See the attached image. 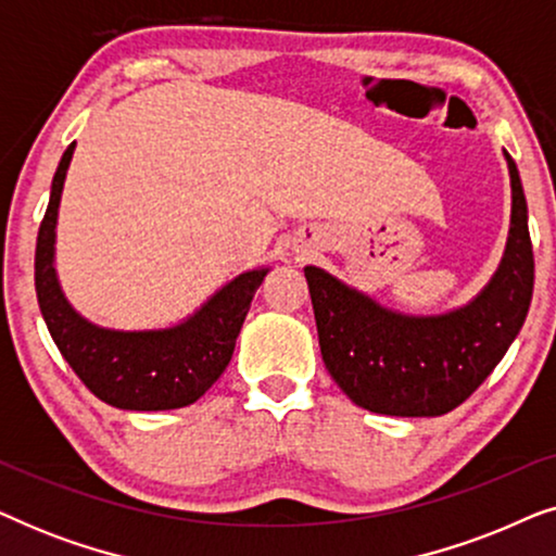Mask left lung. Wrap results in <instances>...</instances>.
I'll return each instance as SVG.
<instances>
[{
  "mask_svg": "<svg viewBox=\"0 0 556 556\" xmlns=\"http://www.w3.org/2000/svg\"><path fill=\"white\" fill-rule=\"evenodd\" d=\"M504 154L511 174V230L496 276L468 306L405 316L316 265L303 268L324 364L354 405L394 417L451 413L483 384L521 331L534 293V250L519 169Z\"/></svg>",
  "mask_w": 556,
  "mask_h": 556,
  "instance_id": "obj_1",
  "label": "left lung"
}]
</instances>
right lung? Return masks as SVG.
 Listing matches in <instances>:
<instances>
[{"mask_svg":"<svg viewBox=\"0 0 556 556\" xmlns=\"http://www.w3.org/2000/svg\"><path fill=\"white\" fill-rule=\"evenodd\" d=\"M73 149L75 143L65 149L52 177L35 250V291L50 337L80 382L105 405L139 413L192 405L230 364L235 339L268 268L242 273L172 329L113 331L86 321L65 301L52 265L60 194Z\"/></svg>","mask_w":556,"mask_h":556,"instance_id":"add662e5","label":"right lung"}]
</instances>
